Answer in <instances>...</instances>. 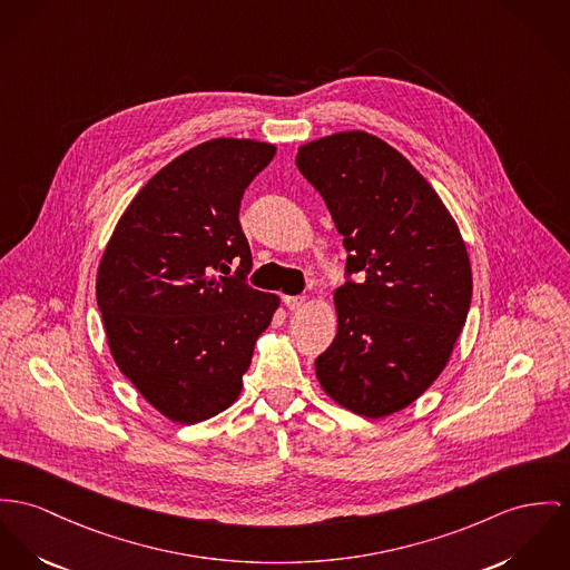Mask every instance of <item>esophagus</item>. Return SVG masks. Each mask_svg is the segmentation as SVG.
Returning <instances> with one entry per match:
<instances>
[{
    "label": "esophagus",
    "mask_w": 570,
    "mask_h": 570,
    "mask_svg": "<svg viewBox=\"0 0 570 570\" xmlns=\"http://www.w3.org/2000/svg\"><path fill=\"white\" fill-rule=\"evenodd\" d=\"M306 297H284V304L288 309H302V307L306 306Z\"/></svg>",
    "instance_id": "34e87169"
}]
</instances>
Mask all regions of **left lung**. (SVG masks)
Returning <instances> with one entry per match:
<instances>
[{
    "label": "left lung",
    "instance_id": "left-lung-1",
    "mask_svg": "<svg viewBox=\"0 0 570 570\" xmlns=\"http://www.w3.org/2000/svg\"><path fill=\"white\" fill-rule=\"evenodd\" d=\"M360 282L336 288L338 332L314 362L321 389L366 419L425 393L446 366L473 295L458 223L432 184L386 140L336 131L299 147Z\"/></svg>",
    "mask_w": 570,
    "mask_h": 570
}]
</instances>
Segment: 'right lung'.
<instances>
[{
  "label": "right lung",
  "instance_id": "obj_1",
  "mask_svg": "<svg viewBox=\"0 0 570 570\" xmlns=\"http://www.w3.org/2000/svg\"><path fill=\"white\" fill-rule=\"evenodd\" d=\"M275 151L252 138H213L184 151L136 193L99 261L95 295L112 360L179 425L238 399L256 341L279 307L277 295L240 282L252 252L238 223L245 188ZM234 262L237 277L227 278Z\"/></svg>",
  "mask_w": 570,
  "mask_h": 570
}]
</instances>
